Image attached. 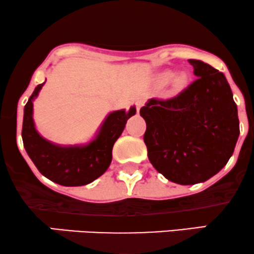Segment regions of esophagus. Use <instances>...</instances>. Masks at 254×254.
<instances>
[{"mask_svg": "<svg viewBox=\"0 0 254 254\" xmlns=\"http://www.w3.org/2000/svg\"><path fill=\"white\" fill-rule=\"evenodd\" d=\"M144 103H145V102H144V99H142V98L136 99L135 104H136V110H138V112L140 110V108L142 107V105H144Z\"/></svg>", "mask_w": 254, "mask_h": 254, "instance_id": "esophagus-1", "label": "esophagus"}]
</instances>
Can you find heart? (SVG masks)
Returning a JSON list of instances; mask_svg holds the SVG:
<instances>
[{
  "label": "heart",
  "mask_w": 254,
  "mask_h": 254,
  "mask_svg": "<svg viewBox=\"0 0 254 254\" xmlns=\"http://www.w3.org/2000/svg\"><path fill=\"white\" fill-rule=\"evenodd\" d=\"M157 80L159 84H162V85L169 84V82L172 81V85H173L174 89L182 90L187 86V84H189V74L185 73V72L174 73L173 70L167 69V70H163V72L158 74Z\"/></svg>",
  "instance_id": "obj_1"
}]
</instances>
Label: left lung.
Wrapping results in <instances>:
<instances>
[{
	"label": "left lung",
	"mask_w": 254,
	"mask_h": 254,
	"mask_svg": "<svg viewBox=\"0 0 254 254\" xmlns=\"http://www.w3.org/2000/svg\"><path fill=\"white\" fill-rule=\"evenodd\" d=\"M196 79L172 99L151 98L140 109L151 164L169 181L204 182L234 152L240 134L238 107L226 76L199 60H189Z\"/></svg>",
	"instance_id": "obj_1"
}]
</instances>
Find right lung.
Instances as JSON below:
<instances>
[{"label": "right lung", "instance_id": "obj_1", "mask_svg": "<svg viewBox=\"0 0 254 254\" xmlns=\"http://www.w3.org/2000/svg\"><path fill=\"white\" fill-rule=\"evenodd\" d=\"M43 84L36 87L24 108L22 141L28 157L42 175L62 186H84L103 175L113 158V146L124 132L127 120L135 115V107L108 114L95 138L86 144L59 145L47 140L36 129L33 101Z\"/></svg>", "mask_w": 254, "mask_h": 254}]
</instances>
